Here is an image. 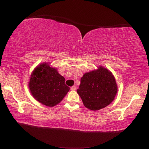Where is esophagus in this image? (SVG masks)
I'll use <instances>...</instances> for the list:
<instances>
[{
	"instance_id": "34e87169",
	"label": "esophagus",
	"mask_w": 149,
	"mask_h": 149,
	"mask_svg": "<svg viewBox=\"0 0 149 149\" xmlns=\"http://www.w3.org/2000/svg\"><path fill=\"white\" fill-rule=\"evenodd\" d=\"M76 87L75 86H72V87H71V90H72V91H75V90H76Z\"/></svg>"
}]
</instances>
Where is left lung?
Returning a JSON list of instances; mask_svg holds the SVG:
<instances>
[{"instance_id": "1", "label": "left lung", "mask_w": 149, "mask_h": 149, "mask_svg": "<svg viewBox=\"0 0 149 149\" xmlns=\"http://www.w3.org/2000/svg\"><path fill=\"white\" fill-rule=\"evenodd\" d=\"M77 93L85 107L91 110H99L114 100L118 85L112 73L100 65L97 69L85 73Z\"/></svg>"}]
</instances>
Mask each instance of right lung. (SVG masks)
I'll use <instances>...</instances> for the list:
<instances>
[{"label":"right lung","instance_id":"add662e5","mask_svg":"<svg viewBox=\"0 0 149 149\" xmlns=\"http://www.w3.org/2000/svg\"><path fill=\"white\" fill-rule=\"evenodd\" d=\"M65 78L49 62L39 64L33 70L28 87L34 99L41 104L53 107L62 101L70 91Z\"/></svg>","mask_w":149,"mask_h":149}]
</instances>
